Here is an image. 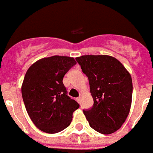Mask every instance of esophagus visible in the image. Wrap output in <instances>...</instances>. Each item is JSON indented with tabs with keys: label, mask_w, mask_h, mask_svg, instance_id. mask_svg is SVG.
I'll return each instance as SVG.
<instances>
[{
	"label": "esophagus",
	"mask_w": 153,
	"mask_h": 153,
	"mask_svg": "<svg viewBox=\"0 0 153 153\" xmlns=\"http://www.w3.org/2000/svg\"><path fill=\"white\" fill-rule=\"evenodd\" d=\"M80 99H81V98H80V97H78V98H76V102H77L78 103H79V102H80Z\"/></svg>",
	"instance_id": "1"
}]
</instances>
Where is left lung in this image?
<instances>
[{"instance_id":"left-lung-1","label":"left lung","mask_w":153,"mask_h":153,"mask_svg":"<svg viewBox=\"0 0 153 153\" xmlns=\"http://www.w3.org/2000/svg\"><path fill=\"white\" fill-rule=\"evenodd\" d=\"M89 80L94 105L84 113L91 127L103 134L119 130L131 109L133 85L129 72L114 57L76 58Z\"/></svg>"}]
</instances>
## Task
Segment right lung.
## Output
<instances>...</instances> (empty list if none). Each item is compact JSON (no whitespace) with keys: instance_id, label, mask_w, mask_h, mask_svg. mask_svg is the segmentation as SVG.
Listing matches in <instances>:
<instances>
[{"instance_id":"1","label":"right lung","mask_w":153,"mask_h":153,"mask_svg":"<svg viewBox=\"0 0 153 153\" xmlns=\"http://www.w3.org/2000/svg\"><path fill=\"white\" fill-rule=\"evenodd\" d=\"M76 64L74 58L55 55L36 61L26 72L22 99L30 119L40 131L58 133L71 123L79 105L68 96L62 79Z\"/></svg>"}]
</instances>
